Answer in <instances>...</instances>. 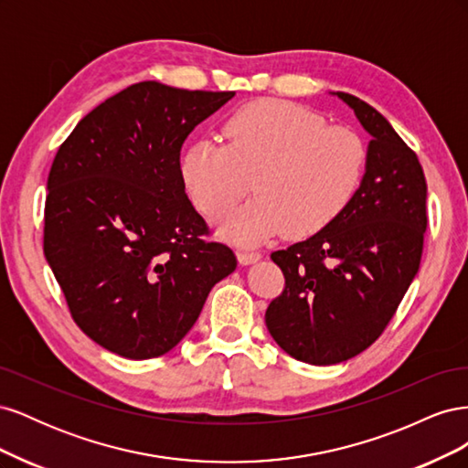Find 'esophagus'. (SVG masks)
I'll return each instance as SVG.
<instances>
[{
    "label": "esophagus",
    "instance_id": "1",
    "mask_svg": "<svg viewBox=\"0 0 468 468\" xmlns=\"http://www.w3.org/2000/svg\"><path fill=\"white\" fill-rule=\"evenodd\" d=\"M261 260V253L260 251H250V250H239L238 251V261L242 265H250V263H256Z\"/></svg>",
    "mask_w": 468,
    "mask_h": 468
}]
</instances>
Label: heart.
Returning a JSON list of instances; mask_svg holds the SVG:
<instances>
[{"mask_svg": "<svg viewBox=\"0 0 468 468\" xmlns=\"http://www.w3.org/2000/svg\"><path fill=\"white\" fill-rule=\"evenodd\" d=\"M224 144L195 140L179 160V177L195 208L218 217L251 189L258 199L222 224V232L256 244L282 230L313 236L356 199L367 169L363 138L344 124L281 99L236 109L222 126Z\"/></svg>", "mask_w": 468, "mask_h": 468, "instance_id": "b5f03b06", "label": "heart"}]
</instances>
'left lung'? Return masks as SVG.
I'll use <instances>...</instances> for the list:
<instances>
[{"label": "left lung", "instance_id": "8db88e82", "mask_svg": "<svg viewBox=\"0 0 468 468\" xmlns=\"http://www.w3.org/2000/svg\"><path fill=\"white\" fill-rule=\"evenodd\" d=\"M335 95L371 134L365 177L344 215L271 253L285 289L265 310L279 347L310 365L347 361L377 342L418 273L428 226L416 152L369 103Z\"/></svg>", "mask_w": 468, "mask_h": 468}]
</instances>
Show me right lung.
<instances>
[{"instance_id":"right-lung-1","label":"right lung","mask_w":468,"mask_h":468,"mask_svg":"<svg viewBox=\"0 0 468 468\" xmlns=\"http://www.w3.org/2000/svg\"><path fill=\"white\" fill-rule=\"evenodd\" d=\"M234 91L140 81L83 117L56 152L45 205V256L74 322L126 359L160 357L236 269L179 177L197 124Z\"/></svg>"}]
</instances>
